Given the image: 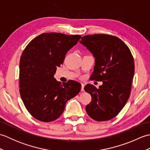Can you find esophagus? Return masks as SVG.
<instances>
[{"instance_id":"esophagus-1","label":"esophagus","mask_w":150,"mask_h":150,"mask_svg":"<svg viewBox=\"0 0 150 150\" xmlns=\"http://www.w3.org/2000/svg\"><path fill=\"white\" fill-rule=\"evenodd\" d=\"M81 91H84V84H82L81 85Z\"/></svg>"}]
</instances>
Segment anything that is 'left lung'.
I'll use <instances>...</instances> for the list:
<instances>
[{"instance_id":"obj_1","label":"left lung","mask_w":150,"mask_h":150,"mask_svg":"<svg viewBox=\"0 0 150 150\" xmlns=\"http://www.w3.org/2000/svg\"><path fill=\"white\" fill-rule=\"evenodd\" d=\"M95 58L92 80L103 81L97 88L87 84L86 92L91 102L87 113L97 121H106L117 115L129 97L134 76V60L128 47L117 37L106 34L84 36L79 41Z\"/></svg>"}]
</instances>
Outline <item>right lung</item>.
<instances>
[{"mask_svg": "<svg viewBox=\"0 0 150 150\" xmlns=\"http://www.w3.org/2000/svg\"><path fill=\"white\" fill-rule=\"evenodd\" d=\"M81 36L44 33L35 38L22 53L19 64L20 94L25 107L36 119L49 122L64 110L66 103L75 97L81 84L66 83L54 78L66 54L77 44Z\"/></svg>", "mask_w": 150, "mask_h": 150, "instance_id": "add662e5", "label": "right lung"}]
</instances>
